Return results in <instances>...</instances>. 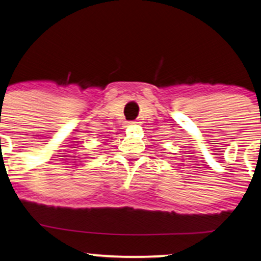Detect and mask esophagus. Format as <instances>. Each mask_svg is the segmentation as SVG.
Segmentation results:
<instances>
[{
  "instance_id": "34e87169",
  "label": "esophagus",
  "mask_w": 261,
  "mask_h": 261,
  "mask_svg": "<svg viewBox=\"0 0 261 261\" xmlns=\"http://www.w3.org/2000/svg\"><path fill=\"white\" fill-rule=\"evenodd\" d=\"M128 125H138V122H136V121L129 122V123H128Z\"/></svg>"
}]
</instances>
